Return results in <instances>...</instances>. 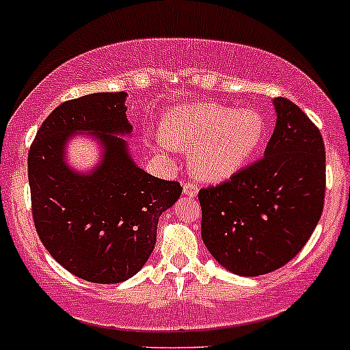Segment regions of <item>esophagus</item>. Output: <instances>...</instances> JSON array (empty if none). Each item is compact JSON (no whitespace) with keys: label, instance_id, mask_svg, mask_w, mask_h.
<instances>
[{"label":"esophagus","instance_id":"1","mask_svg":"<svg viewBox=\"0 0 350 350\" xmlns=\"http://www.w3.org/2000/svg\"><path fill=\"white\" fill-rule=\"evenodd\" d=\"M183 193L187 195V197H195V195L198 193V187L195 182H185L183 183Z\"/></svg>","mask_w":350,"mask_h":350}]
</instances>
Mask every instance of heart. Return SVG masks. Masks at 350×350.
I'll list each match as a JSON object with an SVG mask.
<instances>
[{"mask_svg": "<svg viewBox=\"0 0 350 350\" xmlns=\"http://www.w3.org/2000/svg\"><path fill=\"white\" fill-rule=\"evenodd\" d=\"M264 137L265 122L258 111L198 103L165 116L157 146L161 153L189 150L190 168L198 178L221 182L249 163Z\"/></svg>", "mask_w": 350, "mask_h": 350, "instance_id": "obj_1", "label": "heart"}]
</instances>
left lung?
<instances>
[{
	"instance_id": "left-lung-1",
	"label": "left lung",
	"mask_w": 350,
	"mask_h": 350,
	"mask_svg": "<svg viewBox=\"0 0 350 350\" xmlns=\"http://www.w3.org/2000/svg\"><path fill=\"white\" fill-rule=\"evenodd\" d=\"M273 107L277 123L264 159L198 191L206 249L228 272L243 277L291 262L324 210L321 131L291 100L279 96Z\"/></svg>"
}]
</instances>
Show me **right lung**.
<instances>
[{"mask_svg": "<svg viewBox=\"0 0 350 350\" xmlns=\"http://www.w3.org/2000/svg\"><path fill=\"white\" fill-rule=\"evenodd\" d=\"M126 93H92L56 107L28 152L31 212L40 240L68 272L95 284L133 277L157 242L161 213L178 200V182L157 178L135 165ZM92 133L104 155L90 174L73 172L64 145L73 133Z\"/></svg>", "mask_w": 350, "mask_h": 350, "instance_id": "right-lung-1", "label": "right lung"}]
</instances>
